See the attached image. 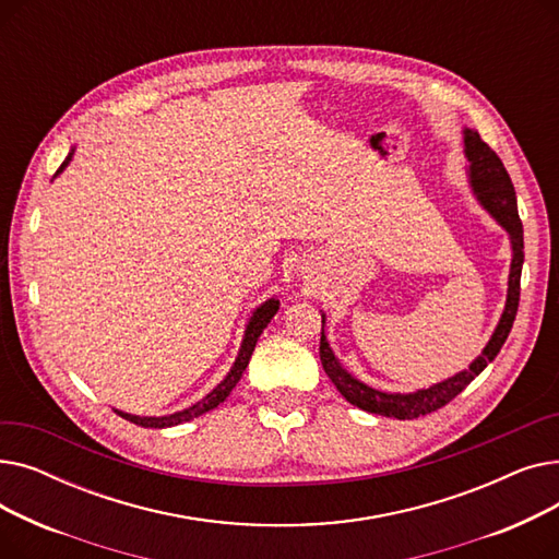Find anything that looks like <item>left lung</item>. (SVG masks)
Listing matches in <instances>:
<instances>
[{"label":"left lung","instance_id":"1","mask_svg":"<svg viewBox=\"0 0 559 559\" xmlns=\"http://www.w3.org/2000/svg\"><path fill=\"white\" fill-rule=\"evenodd\" d=\"M464 146H466V156L472 160V183L480 201L485 203V209L501 222V226L510 233L512 238V270H510V287H508V301H506V312L498 321V326L485 346L483 356L474 360V365L466 371H460L457 376L444 380V383L432 385L428 390H419L415 394H385L367 388L360 380H356L350 373L342 369V365L335 360L333 350L321 333L319 342V358L321 365H324V371L333 380V385L340 390V394L360 409H367V413L373 415H385L394 419H417L426 417L435 409L444 407L449 401H453L472 380L498 356V350L506 344L516 308H519V295H521V267H523V226L519 219L516 211V194L514 186L510 181V174L503 167V160L496 156V152L476 131H466L464 133Z\"/></svg>","mask_w":559,"mask_h":559}]
</instances>
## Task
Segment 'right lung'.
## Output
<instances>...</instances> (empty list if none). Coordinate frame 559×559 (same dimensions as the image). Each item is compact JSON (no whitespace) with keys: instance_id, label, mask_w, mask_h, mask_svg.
<instances>
[{"instance_id":"right-lung-1","label":"right lung","mask_w":559,"mask_h":559,"mask_svg":"<svg viewBox=\"0 0 559 559\" xmlns=\"http://www.w3.org/2000/svg\"><path fill=\"white\" fill-rule=\"evenodd\" d=\"M70 158H72V156H68V158L63 160V165L58 167V171H61V169L70 163ZM276 310H278V301H276V299H270L267 304H262V306L253 312V317H251V321H249V326H247V333H245V342H242L238 360H235L233 369L228 371V376L222 380V383H219L209 396L201 399L197 405L183 409V413L167 415V417H135V415H127V413H117V409H115V413L120 415V417H124L127 421L135 424V426H142V428H169V426H176V424L190 421V419H194V417H199V415H203V413H209V409L217 407V405L230 394V390H233L235 385H238V380L242 378V373H245V369H247V365H249V360H251V354H253L258 337L262 335L264 329H267V324L272 321V317L276 314Z\"/></svg>"}]
</instances>
